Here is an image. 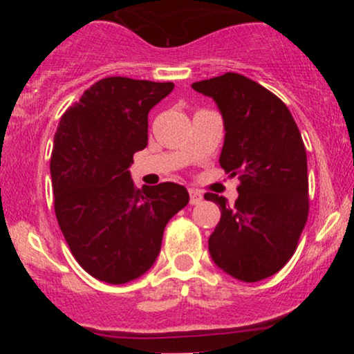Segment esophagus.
Here are the masks:
<instances>
[{
  "label": "esophagus",
  "instance_id": "esophagus-1",
  "mask_svg": "<svg viewBox=\"0 0 354 354\" xmlns=\"http://www.w3.org/2000/svg\"><path fill=\"white\" fill-rule=\"evenodd\" d=\"M203 201V193L198 189H189V203L191 205H198Z\"/></svg>",
  "mask_w": 354,
  "mask_h": 354
}]
</instances>
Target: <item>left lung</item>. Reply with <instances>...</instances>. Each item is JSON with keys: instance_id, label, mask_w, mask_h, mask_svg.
<instances>
[{"instance_id": "obj_1", "label": "left lung", "mask_w": 354, "mask_h": 354, "mask_svg": "<svg viewBox=\"0 0 354 354\" xmlns=\"http://www.w3.org/2000/svg\"><path fill=\"white\" fill-rule=\"evenodd\" d=\"M191 88L216 103L225 126L219 165L241 181L233 206L218 194H205L221 209L208 239L211 259L239 281H261L290 261L306 225L301 133L278 96L238 73L196 81Z\"/></svg>"}]
</instances>
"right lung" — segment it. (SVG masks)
<instances>
[{
  "instance_id": "add662e5",
  "label": "right lung",
  "mask_w": 354,
  "mask_h": 354,
  "mask_svg": "<svg viewBox=\"0 0 354 354\" xmlns=\"http://www.w3.org/2000/svg\"><path fill=\"white\" fill-rule=\"evenodd\" d=\"M173 83L109 76L66 109L55 133L51 181L58 225L93 278L124 284L156 261L165 226L189 194L176 183L136 189L129 166L148 145V113Z\"/></svg>"
}]
</instances>
